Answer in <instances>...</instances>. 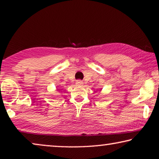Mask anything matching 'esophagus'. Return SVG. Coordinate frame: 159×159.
<instances>
[{"label":"esophagus","mask_w":159,"mask_h":159,"mask_svg":"<svg viewBox=\"0 0 159 159\" xmlns=\"http://www.w3.org/2000/svg\"><path fill=\"white\" fill-rule=\"evenodd\" d=\"M76 85L81 86L83 84V82L82 81V80H77L76 81Z\"/></svg>","instance_id":"obj_1"}]
</instances>
